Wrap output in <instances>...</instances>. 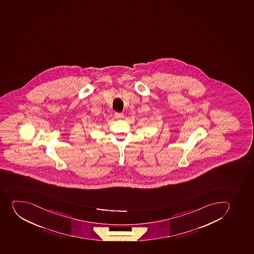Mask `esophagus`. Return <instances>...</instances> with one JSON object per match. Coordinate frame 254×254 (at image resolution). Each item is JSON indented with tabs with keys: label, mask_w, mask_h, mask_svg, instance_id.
<instances>
[{
	"label": "esophagus",
	"mask_w": 254,
	"mask_h": 254,
	"mask_svg": "<svg viewBox=\"0 0 254 254\" xmlns=\"http://www.w3.org/2000/svg\"><path fill=\"white\" fill-rule=\"evenodd\" d=\"M114 117H115V119H122V118H124V114H119V113H115Z\"/></svg>",
	"instance_id": "34e87169"
}]
</instances>
